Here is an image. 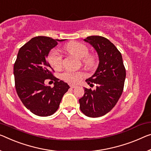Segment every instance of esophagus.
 <instances>
[{"label": "esophagus", "mask_w": 151, "mask_h": 151, "mask_svg": "<svg viewBox=\"0 0 151 151\" xmlns=\"http://www.w3.org/2000/svg\"><path fill=\"white\" fill-rule=\"evenodd\" d=\"M69 86H70L71 88H75L77 87V86L76 85H69Z\"/></svg>", "instance_id": "34e87169"}]
</instances>
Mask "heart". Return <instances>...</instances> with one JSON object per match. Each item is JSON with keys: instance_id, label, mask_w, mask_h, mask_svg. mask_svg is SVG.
<instances>
[{"instance_id": "1", "label": "heart", "mask_w": 151, "mask_h": 151, "mask_svg": "<svg viewBox=\"0 0 151 151\" xmlns=\"http://www.w3.org/2000/svg\"><path fill=\"white\" fill-rule=\"evenodd\" d=\"M65 49L69 54L76 56L79 59H82L83 63L88 65H92L94 62L93 56L88 55V48L83 44L78 42H71L65 46ZM48 61L50 65L54 69H59L61 68L63 63V57L60 52L56 49H53L50 52L48 56ZM83 72H73L71 71H66L62 74V78L66 82L71 83L80 82L84 77Z\"/></svg>"}]
</instances>
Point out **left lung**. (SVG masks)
Returning a JSON list of instances; mask_svg holds the SVG:
<instances>
[{
  "instance_id": "left-lung-1",
  "label": "left lung",
  "mask_w": 151,
  "mask_h": 151,
  "mask_svg": "<svg viewBox=\"0 0 151 151\" xmlns=\"http://www.w3.org/2000/svg\"><path fill=\"white\" fill-rule=\"evenodd\" d=\"M96 50L99 64L96 72L86 82L90 87L84 88V94L79 99L80 108L85 115L99 117L114 107L124 90L126 69L122 56L116 46L105 37L91 36L84 39Z\"/></svg>"
}]
</instances>
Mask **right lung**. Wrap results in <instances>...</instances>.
Instances as JSON below:
<instances>
[{
	"label": "right lung",
	"instance_id": "1",
	"mask_svg": "<svg viewBox=\"0 0 151 151\" xmlns=\"http://www.w3.org/2000/svg\"><path fill=\"white\" fill-rule=\"evenodd\" d=\"M46 36H37L20 48L14 64L15 89L21 101L32 113L41 117L56 112L69 86L52 74L47 57L57 42ZM47 78L55 82L51 88L44 84Z\"/></svg>",
	"mask_w": 151,
	"mask_h": 151
}]
</instances>
